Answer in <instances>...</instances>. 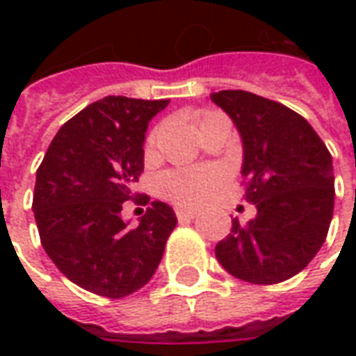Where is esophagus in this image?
I'll list each match as a JSON object with an SVG mask.
<instances>
[{"label": "esophagus", "mask_w": 356, "mask_h": 356, "mask_svg": "<svg viewBox=\"0 0 356 356\" xmlns=\"http://www.w3.org/2000/svg\"><path fill=\"white\" fill-rule=\"evenodd\" d=\"M177 219L179 221H183V219H194V217L198 216V209H185V208H177Z\"/></svg>", "instance_id": "obj_1"}]
</instances>
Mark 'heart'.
Instances as JSON below:
<instances>
[{
  "label": "heart",
  "instance_id": "heart-1",
  "mask_svg": "<svg viewBox=\"0 0 356 356\" xmlns=\"http://www.w3.org/2000/svg\"><path fill=\"white\" fill-rule=\"evenodd\" d=\"M213 114H206V118ZM154 135L148 139V147H152ZM225 181V171L217 168H206V170H191V171H175L168 173L162 179L163 194L177 204H198L206 200L209 194L216 191L217 186Z\"/></svg>",
  "mask_w": 356,
  "mask_h": 356
}]
</instances>
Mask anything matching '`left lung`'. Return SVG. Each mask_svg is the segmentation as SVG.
<instances>
[{"mask_svg": "<svg viewBox=\"0 0 356 356\" xmlns=\"http://www.w3.org/2000/svg\"><path fill=\"white\" fill-rule=\"evenodd\" d=\"M209 99L227 112L242 140V177L254 219H232L216 246L229 275L276 284L301 273L326 240L334 216V165L305 118L265 97L227 89Z\"/></svg>", "mask_w": 356, "mask_h": 356, "instance_id": "obj_1", "label": "left lung"}]
</instances>
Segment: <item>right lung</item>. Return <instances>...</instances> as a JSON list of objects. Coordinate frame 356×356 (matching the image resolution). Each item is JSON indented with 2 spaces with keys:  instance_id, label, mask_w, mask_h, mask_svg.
Here are the masks:
<instances>
[{
  "instance_id": "1",
  "label": "right lung",
  "mask_w": 356,
  "mask_h": 356,
  "mask_svg": "<svg viewBox=\"0 0 356 356\" xmlns=\"http://www.w3.org/2000/svg\"><path fill=\"white\" fill-rule=\"evenodd\" d=\"M170 104L110 95L68 120L35 173L34 209L42 246L80 288L120 299L140 290L162 261L177 225L152 202L137 227L122 217L145 168L148 122Z\"/></svg>"
}]
</instances>
